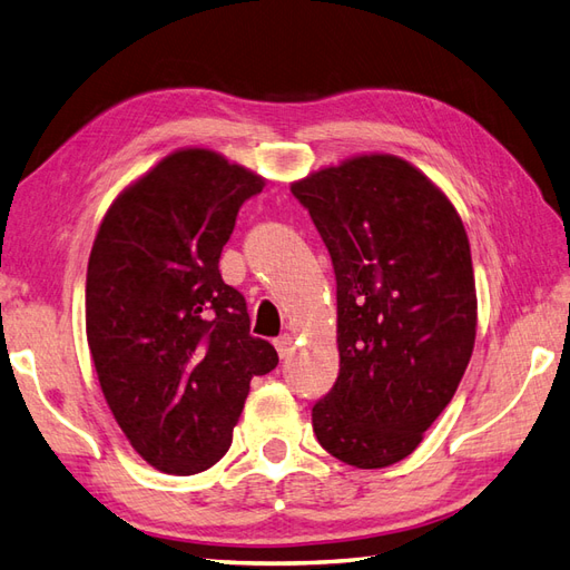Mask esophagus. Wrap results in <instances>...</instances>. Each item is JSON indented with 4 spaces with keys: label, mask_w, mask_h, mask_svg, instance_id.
<instances>
[{
    "label": "esophagus",
    "mask_w": 570,
    "mask_h": 570,
    "mask_svg": "<svg viewBox=\"0 0 570 570\" xmlns=\"http://www.w3.org/2000/svg\"><path fill=\"white\" fill-rule=\"evenodd\" d=\"M274 346L276 352H279V356L286 358L291 352H294V337H291V334H282V337L274 342Z\"/></svg>",
    "instance_id": "34e87169"
}]
</instances>
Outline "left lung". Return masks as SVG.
Returning <instances> with one entry per match:
<instances>
[{
    "label": "left lung",
    "mask_w": 570,
    "mask_h": 570,
    "mask_svg": "<svg viewBox=\"0 0 570 570\" xmlns=\"http://www.w3.org/2000/svg\"><path fill=\"white\" fill-rule=\"evenodd\" d=\"M337 279L340 375L313 406L330 455L381 470L424 441L472 358L476 288L452 202L392 154H363L291 183Z\"/></svg>",
    "instance_id": "1"
}]
</instances>
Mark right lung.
<instances>
[{"label": "right lung", "mask_w": 570, "mask_h": 570, "mask_svg": "<svg viewBox=\"0 0 570 570\" xmlns=\"http://www.w3.org/2000/svg\"><path fill=\"white\" fill-rule=\"evenodd\" d=\"M265 178L209 149H178L110 204L86 272V340L100 390L139 455L197 474L233 441L250 381L276 368L218 257Z\"/></svg>", "instance_id": "add662e5"}]
</instances>
